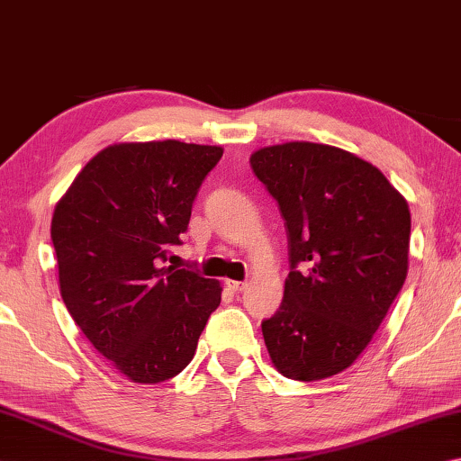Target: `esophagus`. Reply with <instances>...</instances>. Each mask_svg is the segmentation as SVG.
Wrapping results in <instances>:
<instances>
[{
	"mask_svg": "<svg viewBox=\"0 0 461 461\" xmlns=\"http://www.w3.org/2000/svg\"><path fill=\"white\" fill-rule=\"evenodd\" d=\"M226 285H229L230 292L239 294V292H245L249 284H247V281H226Z\"/></svg>",
	"mask_w": 461,
	"mask_h": 461,
	"instance_id": "esophagus-1",
	"label": "esophagus"
}]
</instances>
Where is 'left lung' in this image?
<instances>
[{
	"instance_id": "obj_1",
	"label": "left lung",
	"mask_w": 461,
	"mask_h": 461,
	"mask_svg": "<svg viewBox=\"0 0 461 461\" xmlns=\"http://www.w3.org/2000/svg\"><path fill=\"white\" fill-rule=\"evenodd\" d=\"M251 167L277 200L292 263L281 308L261 324L273 366L303 383L340 375L405 284L407 200L370 161L326 143L267 145Z\"/></svg>"
}]
</instances>
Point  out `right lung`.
Returning a JSON list of instances; mask_svg holds the SVG:
<instances>
[{
	"mask_svg": "<svg viewBox=\"0 0 461 461\" xmlns=\"http://www.w3.org/2000/svg\"><path fill=\"white\" fill-rule=\"evenodd\" d=\"M221 158V145L113 143L56 202L50 235L64 305L131 383L180 375L221 305V281L161 265Z\"/></svg>",
	"mask_w": 461,
	"mask_h": 461,
	"instance_id": "right-lung-1",
	"label": "right lung"
}]
</instances>
